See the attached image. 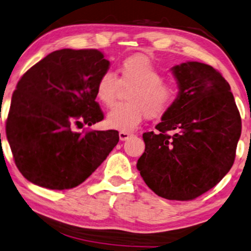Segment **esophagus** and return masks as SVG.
<instances>
[{"label":"esophagus","instance_id":"1","mask_svg":"<svg viewBox=\"0 0 251 251\" xmlns=\"http://www.w3.org/2000/svg\"><path fill=\"white\" fill-rule=\"evenodd\" d=\"M131 136H132V133L126 132V131H120V133H119V138H120L121 141H126V139H129Z\"/></svg>","mask_w":251,"mask_h":251}]
</instances>
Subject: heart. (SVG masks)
<instances>
[{
    "label": "heart",
    "mask_w": 251,
    "mask_h": 251,
    "mask_svg": "<svg viewBox=\"0 0 251 251\" xmlns=\"http://www.w3.org/2000/svg\"><path fill=\"white\" fill-rule=\"evenodd\" d=\"M119 77L112 72L103 73L96 84V96L111 107L117 101L120 87H131L128 103L114 106L106 115L111 128L131 131L144 119L155 120L167 114L175 105L178 90L174 84L163 80V75L151 60L144 55H134L122 61Z\"/></svg>",
    "instance_id": "b5f03b06"
}]
</instances>
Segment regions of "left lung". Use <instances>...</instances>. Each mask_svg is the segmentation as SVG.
Returning <instances> with one entry per match:
<instances>
[{"instance_id":"obj_1","label":"left lung","mask_w":251,"mask_h":251,"mask_svg":"<svg viewBox=\"0 0 251 251\" xmlns=\"http://www.w3.org/2000/svg\"><path fill=\"white\" fill-rule=\"evenodd\" d=\"M178 84L175 105L142 134L146 148L137 168L158 196L190 201L214 187L232 167L241 118L229 83L199 61L172 68ZM168 130H174L172 136Z\"/></svg>"}]
</instances>
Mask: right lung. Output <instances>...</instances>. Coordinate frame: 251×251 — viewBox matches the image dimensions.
<instances>
[{"instance_id": "add662e5", "label": "right lung", "mask_w": 251, "mask_h": 251, "mask_svg": "<svg viewBox=\"0 0 251 251\" xmlns=\"http://www.w3.org/2000/svg\"><path fill=\"white\" fill-rule=\"evenodd\" d=\"M109 67L98 49H60L23 74L5 129L14 163L29 182L58 191L78 186L117 146L115 130H75L103 120L96 84Z\"/></svg>"}]
</instances>
